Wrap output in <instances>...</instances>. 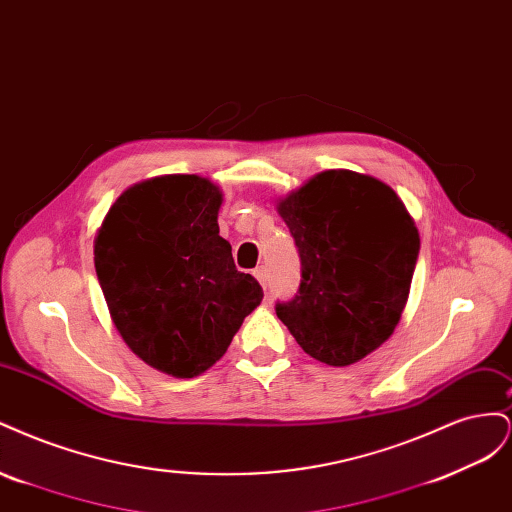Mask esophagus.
Masks as SVG:
<instances>
[{
  "instance_id": "34e87169",
  "label": "esophagus",
  "mask_w": 512,
  "mask_h": 512,
  "mask_svg": "<svg viewBox=\"0 0 512 512\" xmlns=\"http://www.w3.org/2000/svg\"><path fill=\"white\" fill-rule=\"evenodd\" d=\"M254 277L262 284V288L267 290V284H269V273H267V267H258L254 269Z\"/></svg>"
}]
</instances>
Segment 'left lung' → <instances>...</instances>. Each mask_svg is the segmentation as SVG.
Returning a JSON list of instances; mask_svg holds the SVG:
<instances>
[{
	"label": "left lung",
	"mask_w": 512,
	"mask_h": 512,
	"mask_svg": "<svg viewBox=\"0 0 512 512\" xmlns=\"http://www.w3.org/2000/svg\"><path fill=\"white\" fill-rule=\"evenodd\" d=\"M301 258V284L275 314L314 359L344 367L365 359L404 312L421 239L382 181L327 170L277 205Z\"/></svg>",
	"instance_id": "obj_1"
}]
</instances>
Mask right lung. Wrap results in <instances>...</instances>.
Segmentation results:
<instances>
[{
	"instance_id": "right-lung-1",
	"label": "right lung",
	"mask_w": 512,
	"mask_h": 512,
	"mask_svg": "<svg viewBox=\"0 0 512 512\" xmlns=\"http://www.w3.org/2000/svg\"><path fill=\"white\" fill-rule=\"evenodd\" d=\"M222 192L203 177L166 175L123 192L94 243L98 282L123 342L168 376L220 361L262 288L220 237Z\"/></svg>"
}]
</instances>
